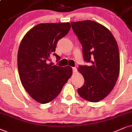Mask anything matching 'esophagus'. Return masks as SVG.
<instances>
[{
  "mask_svg": "<svg viewBox=\"0 0 132 132\" xmlns=\"http://www.w3.org/2000/svg\"><path fill=\"white\" fill-rule=\"evenodd\" d=\"M76 72H77V68H76V67H73L72 68V72H73V74L76 73Z\"/></svg>",
  "mask_w": 132,
  "mask_h": 132,
  "instance_id": "obj_1",
  "label": "esophagus"
}]
</instances>
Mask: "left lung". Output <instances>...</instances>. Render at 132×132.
I'll list each match as a JSON object with an SVG mask.
<instances>
[{"label":"left lung","mask_w":132,"mask_h":132,"mask_svg":"<svg viewBox=\"0 0 132 132\" xmlns=\"http://www.w3.org/2000/svg\"><path fill=\"white\" fill-rule=\"evenodd\" d=\"M73 31L82 46L84 61L91 66L79 65L85 83L77 89L86 101L97 102L113 89L119 73V52L110 31L95 21L71 22Z\"/></svg>","instance_id":"8db88e82"}]
</instances>
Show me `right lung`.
<instances>
[{"label":"right lung","instance_id":"right-lung-1","mask_svg":"<svg viewBox=\"0 0 132 132\" xmlns=\"http://www.w3.org/2000/svg\"><path fill=\"white\" fill-rule=\"evenodd\" d=\"M69 22L39 24L27 33L20 44L18 54L19 77L26 91L41 103L54 100L71 77L69 66L53 65L50 57L55 54L58 40L68 34Z\"/></svg>","mask_w":132,"mask_h":132}]
</instances>
